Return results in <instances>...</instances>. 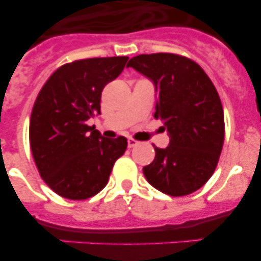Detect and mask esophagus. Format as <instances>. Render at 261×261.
Wrapping results in <instances>:
<instances>
[{
  "mask_svg": "<svg viewBox=\"0 0 261 261\" xmlns=\"http://www.w3.org/2000/svg\"><path fill=\"white\" fill-rule=\"evenodd\" d=\"M138 144V141H136L135 138H128V147H135Z\"/></svg>",
  "mask_w": 261,
  "mask_h": 261,
  "instance_id": "1",
  "label": "esophagus"
}]
</instances>
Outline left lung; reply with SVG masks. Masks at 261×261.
<instances>
[{
  "label": "left lung",
  "mask_w": 261,
  "mask_h": 261,
  "mask_svg": "<svg viewBox=\"0 0 261 261\" xmlns=\"http://www.w3.org/2000/svg\"><path fill=\"white\" fill-rule=\"evenodd\" d=\"M126 66L150 78L158 91L155 119L170 136L166 149L144 167L146 180L166 195L186 196L211 179L225 140L222 103L204 69L175 53L138 55Z\"/></svg>",
  "instance_id": "1"
}]
</instances>
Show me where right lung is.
Returning a JSON list of instances; mask_svg holds the SVG:
<instances>
[{"label": "right lung", "instance_id": "add662e5", "mask_svg": "<svg viewBox=\"0 0 261 261\" xmlns=\"http://www.w3.org/2000/svg\"><path fill=\"white\" fill-rule=\"evenodd\" d=\"M128 57H94L60 66L41 87L30 119V146L41 179L69 200H86L107 186L126 138H105L87 125L100 115L107 84L120 75Z\"/></svg>", "mask_w": 261, "mask_h": 261}]
</instances>
